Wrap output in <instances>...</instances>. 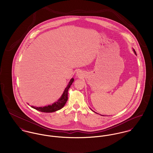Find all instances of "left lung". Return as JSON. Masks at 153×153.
<instances>
[{
	"instance_id": "8db88e82",
	"label": "left lung",
	"mask_w": 153,
	"mask_h": 153,
	"mask_svg": "<svg viewBox=\"0 0 153 153\" xmlns=\"http://www.w3.org/2000/svg\"><path fill=\"white\" fill-rule=\"evenodd\" d=\"M133 51H134V53H135V54H137V53H136V52H135V51L134 49H133Z\"/></svg>"
}]
</instances>
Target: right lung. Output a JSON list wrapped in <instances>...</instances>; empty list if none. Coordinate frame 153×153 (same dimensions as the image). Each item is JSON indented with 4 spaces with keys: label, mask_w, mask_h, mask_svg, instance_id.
I'll return each instance as SVG.
<instances>
[{
    "label": "right lung",
    "mask_w": 153,
    "mask_h": 153,
    "mask_svg": "<svg viewBox=\"0 0 153 153\" xmlns=\"http://www.w3.org/2000/svg\"><path fill=\"white\" fill-rule=\"evenodd\" d=\"M74 81V78L71 79L69 82L68 83V85L65 88L62 96L56 102H54L52 105H49L48 106L41 107H35L33 106H31V107L34 109H36L38 111H39L41 112H53L56 111L58 110H59V109L62 108L64 107V105L68 100V89L71 87V85H72Z\"/></svg>",
    "instance_id": "add662e5"
}]
</instances>
